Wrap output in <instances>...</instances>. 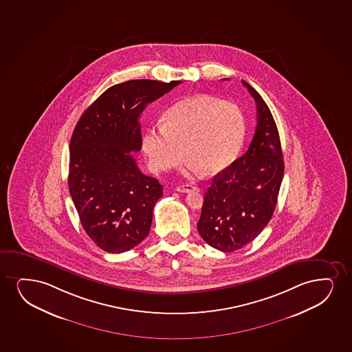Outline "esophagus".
I'll return each mask as SVG.
<instances>
[{"mask_svg":"<svg viewBox=\"0 0 352 352\" xmlns=\"http://www.w3.org/2000/svg\"><path fill=\"white\" fill-rule=\"evenodd\" d=\"M176 190H177L178 192H197L199 188L195 187V186H192V184H183V186H178V187L176 188Z\"/></svg>","mask_w":352,"mask_h":352,"instance_id":"34e87169","label":"esophagus"}]
</instances>
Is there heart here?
<instances>
[{
    "label": "heart",
    "instance_id": "b5f03b06",
    "mask_svg": "<svg viewBox=\"0 0 352 352\" xmlns=\"http://www.w3.org/2000/svg\"><path fill=\"white\" fill-rule=\"evenodd\" d=\"M245 132V118L236 104L196 95L165 111L163 125L145 131L142 150L155 171L174 168L184 153L189 169L217 175L236 160Z\"/></svg>",
    "mask_w": 352,
    "mask_h": 352
}]
</instances>
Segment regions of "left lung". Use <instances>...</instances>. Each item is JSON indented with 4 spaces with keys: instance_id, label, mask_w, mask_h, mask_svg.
Here are the masks:
<instances>
[{
    "instance_id": "1",
    "label": "left lung",
    "mask_w": 352,
    "mask_h": 352,
    "mask_svg": "<svg viewBox=\"0 0 352 352\" xmlns=\"http://www.w3.org/2000/svg\"><path fill=\"white\" fill-rule=\"evenodd\" d=\"M241 82L257 107L254 138L245 155L214 176L197 223L202 239L223 252L244 248L267 226L276 207L285 173L280 135L272 111L248 82Z\"/></svg>"
}]
</instances>
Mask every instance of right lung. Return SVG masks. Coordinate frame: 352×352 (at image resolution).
I'll use <instances>...</instances> for the list:
<instances>
[{
	"label": "right lung",
	"mask_w": 352,
	"mask_h": 352,
	"mask_svg": "<svg viewBox=\"0 0 352 352\" xmlns=\"http://www.w3.org/2000/svg\"><path fill=\"white\" fill-rule=\"evenodd\" d=\"M179 83L132 80L113 85L74 129L69 190L85 233L106 252L133 249L150 232L163 187L142 174L131 153L142 148V111Z\"/></svg>",
	"instance_id": "right-lung-1"
}]
</instances>
